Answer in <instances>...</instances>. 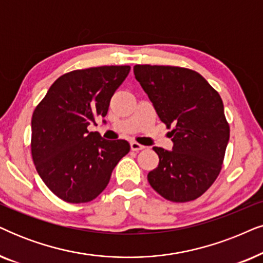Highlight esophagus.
I'll return each instance as SVG.
<instances>
[{
    "label": "esophagus",
    "mask_w": 263,
    "mask_h": 263,
    "mask_svg": "<svg viewBox=\"0 0 263 263\" xmlns=\"http://www.w3.org/2000/svg\"><path fill=\"white\" fill-rule=\"evenodd\" d=\"M130 148L133 149V151H140V149H144L145 146L140 145V144H138V142H135V141H132L130 142Z\"/></svg>",
    "instance_id": "esophagus-1"
}]
</instances>
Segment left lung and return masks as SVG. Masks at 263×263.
<instances>
[{
  "label": "left lung",
  "mask_w": 263,
  "mask_h": 263,
  "mask_svg": "<svg viewBox=\"0 0 263 263\" xmlns=\"http://www.w3.org/2000/svg\"><path fill=\"white\" fill-rule=\"evenodd\" d=\"M134 74L159 119L172 128V151L153 147L159 163L148 173L149 185L172 202L197 199L219 176L230 140L220 94L185 67L135 65Z\"/></svg>",
  "instance_id": "8db88e82"
}]
</instances>
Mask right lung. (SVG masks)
Here are the masks:
<instances>
[{
	"mask_svg": "<svg viewBox=\"0 0 263 263\" xmlns=\"http://www.w3.org/2000/svg\"><path fill=\"white\" fill-rule=\"evenodd\" d=\"M130 66H99L60 76L31 119V155L46 186L67 203H87L106 189L112 170L127 153L125 140L89 132L107 115L112 95ZM105 123V119H104Z\"/></svg>",
	"mask_w": 263,
	"mask_h": 263,
	"instance_id": "obj_1",
	"label": "right lung"
}]
</instances>
